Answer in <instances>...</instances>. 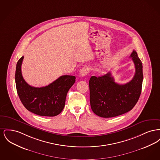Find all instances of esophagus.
Wrapping results in <instances>:
<instances>
[{"label": "esophagus", "mask_w": 160, "mask_h": 160, "mask_svg": "<svg viewBox=\"0 0 160 160\" xmlns=\"http://www.w3.org/2000/svg\"><path fill=\"white\" fill-rule=\"evenodd\" d=\"M88 73V69L84 67L82 69H81L80 71V76L85 77L86 76H87Z\"/></svg>", "instance_id": "esophagus-1"}]
</instances>
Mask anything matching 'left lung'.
Segmentation results:
<instances>
[{
	"mask_svg": "<svg viewBox=\"0 0 160 160\" xmlns=\"http://www.w3.org/2000/svg\"><path fill=\"white\" fill-rule=\"evenodd\" d=\"M130 57L134 63L136 72L127 83H115L110 72L103 76L91 77L89 82L91 107L98 116H118L129 112L136 104L142 92L143 66L135 50Z\"/></svg>",
	"mask_w": 160,
	"mask_h": 160,
	"instance_id": "1",
	"label": "left lung"
}]
</instances>
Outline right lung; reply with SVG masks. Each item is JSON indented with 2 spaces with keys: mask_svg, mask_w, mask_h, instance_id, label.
Instances as JSON below:
<instances>
[{
  "mask_svg": "<svg viewBox=\"0 0 160 160\" xmlns=\"http://www.w3.org/2000/svg\"><path fill=\"white\" fill-rule=\"evenodd\" d=\"M23 58L22 56L17 63L15 76L17 91L23 106L39 116H55L61 113L69 89L76 82V77L62 76L45 87L31 86L22 74Z\"/></svg>",
  "mask_w": 160,
  "mask_h": 160,
  "instance_id": "right-lung-1",
  "label": "right lung"
}]
</instances>
